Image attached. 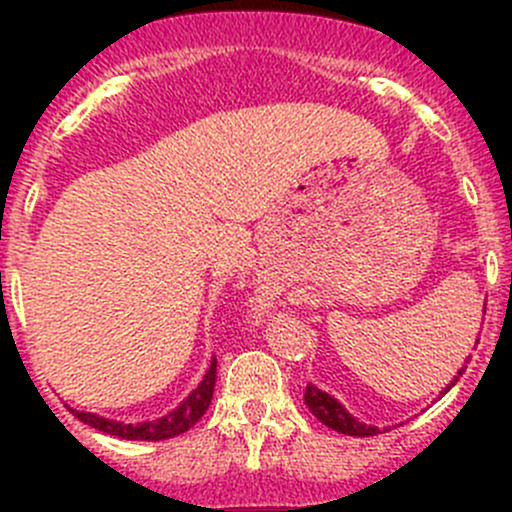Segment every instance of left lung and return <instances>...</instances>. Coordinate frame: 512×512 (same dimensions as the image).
Segmentation results:
<instances>
[{
	"label": "left lung",
	"instance_id": "1",
	"mask_svg": "<svg viewBox=\"0 0 512 512\" xmlns=\"http://www.w3.org/2000/svg\"><path fill=\"white\" fill-rule=\"evenodd\" d=\"M483 314H485V307H483ZM478 337H480V334H478ZM463 371H466V366H461V369H458V376H461ZM458 376L451 381V384L446 386V389L441 391V396L451 391V386L456 384ZM304 404H307V409L312 411L314 416H317V421H322L324 426H329L332 431L344 433V436L364 438V436H376V433H379V428L371 426V423L359 421V418H354L347 409H344L342 404H339L337 399H334L332 394L317 389L314 384H307V391H304Z\"/></svg>",
	"mask_w": 512,
	"mask_h": 512
}]
</instances>
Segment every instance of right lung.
<instances>
[{
    "label": "right lung",
    "instance_id": "add662e5",
    "mask_svg": "<svg viewBox=\"0 0 512 512\" xmlns=\"http://www.w3.org/2000/svg\"><path fill=\"white\" fill-rule=\"evenodd\" d=\"M215 369H218V359L213 356L208 371H205L203 381L198 384V389L190 391L180 406H175L173 411H168L165 416L156 418V421H143V423H123L113 421V418H103L98 414H89V411H76L71 409L79 421L89 423L96 431L108 433V436L126 438V441H165V438H173L185 433L188 428H193L200 421V416L208 411L210 399H213L215 389Z\"/></svg>",
    "mask_w": 512,
    "mask_h": 512
}]
</instances>
